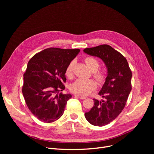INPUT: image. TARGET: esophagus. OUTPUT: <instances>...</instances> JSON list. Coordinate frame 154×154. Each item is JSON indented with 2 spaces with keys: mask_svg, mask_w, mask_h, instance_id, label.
<instances>
[{
  "mask_svg": "<svg viewBox=\"0 0 154 154\" xmlns=\"http://www.w3.org/2000/svg\"><path fill=\"white\" fill-rule=\"evenodd\" d=\"M75 97H79V98H80V99H86V97L81 96V95H77V94L75 95Z\"/></svg>",
  "mask_w": 154,
  "mask_h": 154,
  "instance_id": "esophagus-1",
  "label": "esophagus"
}]
</instances>
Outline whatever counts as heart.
I'll use <instances>...</instances> for the list:
<instances>
[{
    "mask_svg": "<svg viewBox=\"0 0 154 154\" xmlns=\"http://www.w3.org/2000/svg\"><path fill=\"white\" fill-rule=\"evenodd\" d=\"M84 60L87 66L91 70L94 71V77L99 82H103L106 79V75L103 71L97 70L99 67L98 60L92 56H87ZM73 66H74V60L70 62L66 69V75L68 77H70L72 74ZM97 84L92 79H78L70 85V90L74 94L86 96L95 90Z\"/></svg>",
    "mask_w": 154,
    "mask_h": 154,
    "instance_id": "b5f03b06",
    "label": "heart"
}]
</instances>
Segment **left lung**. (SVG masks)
<instances>
[{
    "mask_svg": "<svg viewBox=\"0 0 154 154\" xmlns=\"http://www.w3.org/2000/svg\"><path fill=\"white\" fill-rule=\"evenodd\" d=\"M84 52L100 58L107 68L106 82L99 92L103 99H94V106L85 113L90 124L104 126L116 119L124 109L132 90V73L125 57L109 45L86 48Z\"/></svg>",
    "mask_w": 154,
    "mask_h": 154,
    "instance_id": "8db88e82",
    "label": "left lung"
}]
</instances>
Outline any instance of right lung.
Returning <instances> with one entry per match:
<instances>
[{
    "label": "right lung",
    "instance_id": "right-lung-1",
    "mask_svg": "<svg viewBox=\"0 0 154 154\" xmlns=\"http://www.w3.org/2000/svg\"><path fill=\"white\" fill-rule=\"evenodd\" d=\"M80 52L79 48L51 47L35 54L23 74L22 94L27 106L41 122L51 123L63 114L70 94H63L68 64Z\"/></svg>",
    "mask_w": 154,
    "mask_h": 154
}]
</instances>
